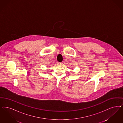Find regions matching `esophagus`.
I'll list each match as a JSON object with an SVG mask.
<instances>
[{
    "mask_svg": "<svg viewBox=\"0 0 123 123\" xmlns=\"http://www.w3.org/2000/svg\"><path fill=\"white\" fill-rule=\"evenodd\" d=\"M57 64H58V65H62L63 63H61V62H58V63H57Z\"/></svg>",
    "mask_w": 123,
    "mask_h": 123,
    "instance_id": "1",
    "label": "esophagus"
}]
</instances>
